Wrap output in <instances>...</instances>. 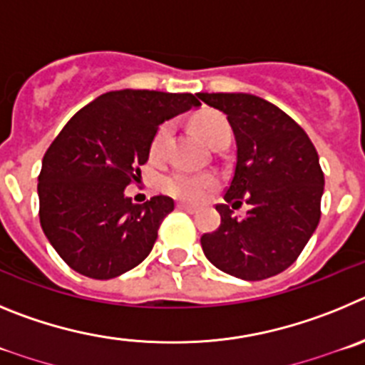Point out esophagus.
Returning a JSON list of instances; mask_svg holds the SVG:
<instances>
[{"label": "esophagus", "mask_w": 365, "mask_h": 365, "mask_svg": "<svg viewBox=\"0 0 365 365\" xmlns=\"http://www.w3.org/2000/svg\"><path fill=\"white\" fill-rule=\"evenodd\" d=\"M176 209H178V211L190 212V215H192V212H196V207H192V205H185V203H176Z\"/></svg>", "instance_id": "obj_1"}]
</instances>
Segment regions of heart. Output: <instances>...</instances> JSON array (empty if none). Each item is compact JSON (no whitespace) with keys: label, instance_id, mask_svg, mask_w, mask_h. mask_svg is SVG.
<instances>
[{"label":"heart","instance_id":"1","mask_svg":"<svg viewBox=\"0 0 365 365\" xmlns=\"http://www.w3.org/2000/svg\"><path fill=\"white\" fill-rule=\"evenodd\" d=\"M192 127L212 149L220 147L222 143L231 142V127H229L225 116H222L220 113H205L202 116L195 118ZM170 134H173L170 123H163L158 133L154 134L149 150L150 160L160 162L165 156ZM215 187L216 178L212 175H192V173H183V170L173 173V175L163 180V189H165L167 195L190 203L202 202Z\"/></svg>","mask_w":365,"mask_h":365}]
</instances>
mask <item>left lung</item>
<instances>
[{"label": "left lung", "mask_w": 365, "mask_h": 365, "mask_svg": "<svg viewBox=\"0 0 365 365\" xmlns=\"http://www.w3.org/2000/svg\"><path fill=\"white\" fill-rule=\"evenodd\" d=\"M222 110L236 140L235 173L218 203L222 223L202 236L207 260L242 280H265L297 262L320 222L324 173L305 130L291 116L252 94L200 93ZM252 205L232 216L241 200ZM233 203V207L228 205Z\"/></svg>", "instance_id": "left-lung-1"}]
</instances>
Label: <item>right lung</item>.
Wrapping results in <instances>:
<instances>
[{"instance_id":"obj_1","label":"right lung","mask_w":365,"mask_h":365,"mask_svg":"<svg viewBox=\"0 0 365 365\" xmlns=\"http://www.w3.org/2000/svg\"><path fill=\"white\" fill-rule=\"evenodd\" d=\"M198 105L187 93L123 88L68 120L38 176L41 229L68 267L109 280L149 256L175 202L153 196L136 205L123 190L142 176L158 127Z\"/></svg>"}]
</instances>
